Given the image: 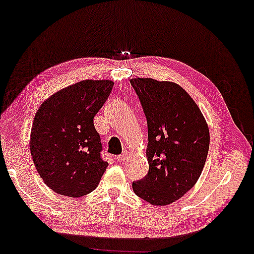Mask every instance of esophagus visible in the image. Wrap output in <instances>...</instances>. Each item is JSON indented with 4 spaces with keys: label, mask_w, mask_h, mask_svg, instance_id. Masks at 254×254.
I'll list each match as a JSON object with an SVG mask.
<instances>
[{
    "label": "esophagus",
    "mask_w": 254,
    "mask_h": 254,
    "mask_svg": "<svg viewBox=\"0 0 254 254\" xmlns=\"http://www.w3.org/2000/svg\"><path fill=\"white\" fill-rule=\"evenodd\" d=\"M127 152H124V153H122V154H119V155H117L116 157V159H117V161L118 162H123V161H125V160L127 159Z\"/></svg>",
    "instance_id": "34e87169"
}]
</instances>
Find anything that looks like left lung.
I'll return each mask as SVG.
<instances>
[{
    "mask_svg": "<svg viewBox=\"0 0 254 254\" xmlns=\"http://www.w3.org/2000/svg\"><path fill=\"white\" fill-rule=\"evenodd\" d=\"M147 122L149 173L134 193L154 205L178 200L197 182L209 151V128L196 103L179 85L132 78Z\"/></svg>",
    "mask_w": 254,
    "mask_h": 254,
    "instance_id": "left-lung-1",
    "label": "left lung"
}]
</instances>
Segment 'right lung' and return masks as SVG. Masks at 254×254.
Listing matches in <instances>:
<instances>
[{"label":"right lung","mask_w":254,"mask_h":254,"mask_svg":"<svg viewBox=\"0 0 254 254\" xmlns=\"http://www.w3.org/2000/svg\"><path fill=\"white\" fill-rule=\"evenodd\" d=\"M114 87L111 80H83L49 97L35 115L30 153L51 190L70 197L96 189L108 162L94 127L95 115Z\"/></svg>","instance_id":"1"}]
</instances>
